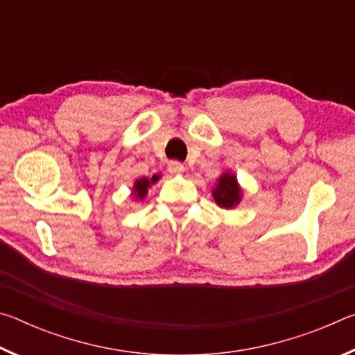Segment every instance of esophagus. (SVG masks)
<instances>
[{
    "instance_id": "34e87169",
    "label": "esophagus",
    "mask_w": 355,
    "mask_h": 355,
    "mask_svg": "<svg viewBox=\"0 0 355 355\" xmlns=\"http://www.w3.org/2000/svg\"><path fill=\"white\" fill-rule=\"evenodd\" d=\"M167 171L171 173H182L184 171V166L180 163V161H171V163L167 164Z\"/></svg>"
}]
</instances>
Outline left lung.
<instances>
[{
	"label": "left lung",
	"mask_w": 355,
	"mask_h": 355,
	"mask_svg": "<svg viewBox=\"0 0 355 355\" xmlns=\"http://www.w3.org/2000/svg\"><path fill=\"white\" fill-rule=\"evenodd\" d=\"M214 200L222 208H232L239 202V188L232 173H224L213 191Z\"/></svg>",
	"instance_id": "obj_1"
}]
</instances>
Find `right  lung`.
<instances>
[{
	"label": "right lung",
	"mask_w": 355,
	"mask_h": 355,
	"mask_svg": "<svg viewBox=\"0 0 355 355\" xmlns=\"http://www.w3.org/2000/svg\"><path fill=\"white\" fill-rule=\"evenodd\" d=\"M158 180H159L158 175H153L152 178H141V180H137L136 184H135V196H136V199H141L142 200L144 197H146V194H147L148 186L156 183V182H158Z\"/></svg>",
	"instance_id": "right-lung-1"
}]
</instances>
